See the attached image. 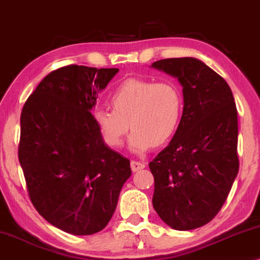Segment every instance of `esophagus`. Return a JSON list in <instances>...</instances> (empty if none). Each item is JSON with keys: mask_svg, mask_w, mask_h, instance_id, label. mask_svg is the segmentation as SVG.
Masks as SVG:
<instances>
[{"mask_svg": "<svg viewBox=\"0 0 260 260\" xmlns=\"http://www.w3.org/2000/svg\"><path fill=\"white\" fill-rule=\"evenodd\" d=\"M131 169H133V172H138V170L143 169L145 165L143 162H138V161H131Z\"/></svg>", "mask_w": 260, "mask_h": 260, "instance_id": "34e87169", "label": "esophagus"}]
</instances>
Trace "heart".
I'll use <instances>...</instances> for the list:
<instances>
[{
	"label": "heart",
	"instance_id": "heart-1",
	"mask_svg": "<svg viewBox=\"0 0 260 260\" xmlns=\"http://www.w3.org/2000/svg\"><path fill=\"white\" fill-rule=\"evenodd\" d=\"M111 109H99L94 122L105 143L120 148L130 129L129 148L142 154L154 145H162L176 133L183 111V99L176 85L129 79L110 97Z\"/></svg>",
	"mask_w": 260,
	"mask_h": 260
}]
</instances>
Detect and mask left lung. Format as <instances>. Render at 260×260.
<instances>
[{"mask_svg": "<svg viewBox=\"0 0 260 260\" xmlns=\"http://www.w3.org/2000/svg\"><path fill=\"white\" fill-rule=\"evenodd\" d=\"M151 67L176 78L183 93L180 125L149 163L152 206L172 229L194 230L218 214L239 170L237 106L229 84L201 60L163 59Z\"/></svg>", "mask_w": 260, "mask_h": 260, "instance_id": "8db88e82", "label": "left lung"}]
</instances>
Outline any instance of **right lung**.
I'll return each instance as SVG.
<instances>
[{
    "label": "right lung",
    "mask_w": 260,
    "mask_h": 260,
    "mask_svg": "<svg viewBox=\"0 0 260 260\" xmlns=\"http://www.w3.org/2000/svg\"><path fill=\"white\" fill-rule=\"evenodd\" d=\"M118 71L78 65L53 71L21 112L19 161L31 204L74 236L108 225L131 175L130 161L105 144L91 113Z\"/></svg>",
    "instance_id": "obj_1"
}]
</instances>
